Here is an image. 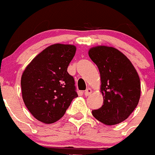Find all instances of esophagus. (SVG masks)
Returning <instances> with one entry per match:
<instances>
[{
  "label": "esophagus",
  "mask_w": 155,
  "mask_h": 155,
  "mask_svg": "<svg viewBox=\"0 0 155 155\" xmlns=\"http://www.w3.org/2000/svg\"><path fill=\"white\" fill-rule=\"evenodd\" d=\"M92 89H91L90 88H88L86 89V90L84 91V95H85V96H89V95H90V94L92 93Z\"/></svg>",
  "instance_id": "1"
}]
</instances>
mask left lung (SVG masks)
<instances>
[{"mask_svg": "<svg viewBox=\"0 0 155 155\" xmlns=\"http://www.w3.org/2000/svg\"><path fill=\"white\" fill-rule=\"evenodd\" d=\"M99 68L104 104L92 115L105 125L122 122L137 107L140 98V80L137 70L124 54L113 47L99 45L88 50Z\"/></svg>", "mask_w": 155, "mask_h": 155, "instance_id": "8db88e82", "label": "left lung"}]
</instances>
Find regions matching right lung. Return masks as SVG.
Returning a JSON list of instances; mask_svg holds the SVG:
<instances>
[{
  "mask_svg": "<svg viewBox=\"0 0 155 155\" xmlns=\"http://www.w3.org/2000/svg\"><path fill=\"white\" fill-rule=\"evenodd\" d=\"M75 52L73 45H51L34 57L22 73V100L38 121H57L78 97L74 79L67 72Z\"/></svg>",
  "mask_w": 155,
  "mask_h": 155,
  "instance_id": "right-lung-1",
  "label": "right lung"
}]
</instances>
